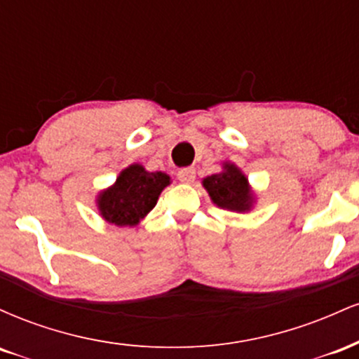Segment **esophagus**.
<instances>
[{
	"label": "esophagus",
	"mask_w": 359,
	"mask_h": 359,
	"mask_svg": "<svg viewBox=\"0 0 359 359\" xmlns=\"http://www.w3.org/2000/svg\"><path fill=\"white\" fill-rule=\"evenodd\" d=\"M177 177H179L180 182L191 184L192 180L196 179V170H194L192 167H184V168H180L179 174H177Z\"/></svg>",
	"instance_id": "1"
}]
</instances>
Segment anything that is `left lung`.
<instances>
[{"label":"left lung","mask_w":359,"mask_h":359,"mask_svg":"<svg viewBox=\"0 0 359 359\" xmlns=\"http://www.w3.org/2000/svg\"><path fill=\"white\" fill-rule=\"evenodd\" d=\"M205 191L212 203L229 211H248L253 203L248 187V179L238 170V167L226 163L224 172L205 177L203 180Z\"/></svg>","instance_id":"1"}]
</instances>
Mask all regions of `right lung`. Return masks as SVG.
I'll use <instances>...</instances> for the list:
<instances>
[{
	"label": "right lung",
	"instance_id": "add662e5",
	"mask_svg": "<svg viewBox=\"0 0 359 359\" xmlns=\"http://www.w3.org/2000/svg\"><path fill=\"white\" fill-rule=\"evenodd\" d=\"M170 184L162 172H147L142 165L125 168L116 184L100 196V211L106 221L116 226H135L158 201L160 192Z\"/></svg>",
	"mask_w": 359,
	"mask_h": 359
}]
</instances>
